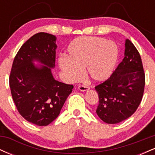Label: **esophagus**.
<instances>
[{
    "mask_svg": "<svg viewBox=\"0 0 155 155\" xmlns=\"http://www.w3.org/2000/svg\"><path fill=\"white\" fill-rule=\"evenodd\" d=\"M78 88L80 91H86V90H89V87L85 86V85H79Z\"/></svg>",
    "mask_w": 155,
    "mask_h": 155,
    "instance_id": "34e87169",
    "label": "esophagus"
}]
</instances>
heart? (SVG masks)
<instances>
[{
  "mask_svg": "<svg viewBox=\"0 0 155 155\" xmlns=\"http://www.w3.org/2000/svg\"><path fill=\"white\" fill-rule=\"evenodd\" d=\"M116 44L100 37L83 36L74 39L67 49L66 58L59 60V65L69 81L81 76V69L95 81L107 79L113 72L118 59Z\"/></svg>",
  "mask_w": 155,
  "mask_h": 155,
  "instance_id": "b5f03b06",
  "label": "heart"
}]
</instances>
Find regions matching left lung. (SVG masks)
<instances>
[{"instance_id": "8db88e82", "label": "left lung", "mask_w": 155, "mask_h": 155, "mask_svg": "<svg viewBox=\"0 0 155 155\" xmlns=\"http://www.w3.org/2000/svg\"><path fill=\"white\" fill-rule=\"evenodd\" d=\"M144 86L145 74L140 54L127 39L123 60L107 80L95 86L99 97L96 113L108 124L127 120L139 106Z\"/></svg>"}]
</instances>
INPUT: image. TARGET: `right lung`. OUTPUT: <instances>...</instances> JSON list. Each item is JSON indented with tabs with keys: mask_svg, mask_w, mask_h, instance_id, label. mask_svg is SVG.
Here are the masks:
<instances>
[{
	"mask_svg": "<svg viewBox=\"0 0 155 155\" xmlns=\"http://www.w3.org/2000/svg\"><path fill=\"white\" fill-rule=\"evenodd\" d=\"M56 37L47 33L33 35L16 54L9 76L12 98L17 111L28 122L47 126L59 115L72 84L54 79L51 68L55 66ZM33 60L44 64L35 67Z\"/></svg>",
	"mask_w": 155,
	"mask_h": 155,
	"instance_id": "right-lung-1",
	"label": "right lung"
}]
</instances>
